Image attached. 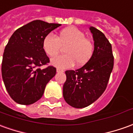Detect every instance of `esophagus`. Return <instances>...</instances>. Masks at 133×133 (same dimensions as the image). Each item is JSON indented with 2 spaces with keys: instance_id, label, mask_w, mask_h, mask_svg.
Segmentation results:
<instances>
[{
  "instance_id": "obj_1",
  "label": "esophagus",
  "mask_w": 133,
  "mask_h": 133,
  "mask_svg": "<svg viewBox=\"0 0 133 133\" xmlns=\"http://www.w3.org/2000/svg\"><path fill=\"white\" fill-rule=\"evenodd\" d=\"M56 72H57L58 73H60V72L62 73V72H64V70H62V69H56Z\"/></svg>"
}]
</instances>
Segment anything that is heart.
Returning <instances> with one entry per match:
<instances>
[{
  "label": "heart",
  "instance_id": "b5f03b06",
  "mask_svg": "<svg viewBox=\"0 0 133 133\" xmlns=\"http://www.w3.org/2000/svg\"><path fill=\"white\" fill-rule=\"evenodd\" d=\"M62 47H66V54L52 59L51 64L59 69H67L75 64H85L93 54L94 45L85 37V33L76 27H68L61 30L58 37L48 34L43 40L44 52L51 58L57 56Z\"/></svg>",
  "mask_w": 133,
  "mask_h": 133
}]
</instances>
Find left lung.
<instances>
[{"label":"left lung","instance_id":"left-lung-1","mask_svg":"<svg viewBox=\"0 0 133 133\" xmlns=\"http://www.w3.org/2000/svg\"><path fill=\"white\" fill-rule=\"evenodd\" d=\"M94 41L91 58L81 68L66 71V80L63 86V96L71 107H88L101 96L107 88L114 66L111 45L104 34L90 26Z\"/></svg>","mask_w":133,"mask_h":133}]
</instances>
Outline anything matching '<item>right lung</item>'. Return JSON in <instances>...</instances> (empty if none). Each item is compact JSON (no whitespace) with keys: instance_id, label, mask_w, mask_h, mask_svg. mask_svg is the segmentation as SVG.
I'll return each mask as SVG.
<instances>
[{"instance_id":"obj_1","label":"right lung","mask_w":133,"mask_h":133,"mask_svg":"<svg viewBox=\"0 0 133 133\" xmlns=\"http://www.w3.org/2000/svg\"><path fill=\"white\" fill-rule=\"evenodd\" d=\"M60 24L35 20L16 30L10 37L3 56V80L9 96L22 105L35 103L43 96L47 83L56 73L49 66L43 49L44 37L61 26Z\"/></svg>"}]
</instances>
